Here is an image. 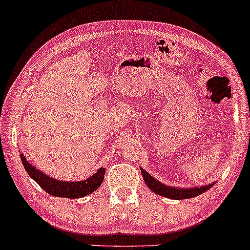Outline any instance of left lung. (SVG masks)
Returning <instances> with one entry per match:
<instances>
[{"label":"left lung","instance_id":"1","mask_svg":"<svg viewBox=\"0 0 250 250\" xmlns=\"http://www.w3.org/2000/svg\"><path fill=\"white\" fill-rule=\"evenodd\" d=\"M141 173L145 180L146 185L148 186L149 189L157 195H161V196L169 197V199L173 200H183V199H190V197L197 196V195L205 193L208 189L213 187V185L208 186H202V187H196V188H175L170 187V186H166L163 183L159 182L157 180H155L151 175H149L147 171L143 170L141 168Z\"/></svg>","mask_w":250,"mask_h":250}]
</instances>
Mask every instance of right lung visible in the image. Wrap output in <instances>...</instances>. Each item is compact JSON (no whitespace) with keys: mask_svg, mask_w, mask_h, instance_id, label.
I'll list each match as a JSON object with an SVG mask.
<instances>
[{"mask_svg":"<svg viewBox=\"0 0 250 250\" xmlns=\"http://www.w3.org/2000/svg\"><path fill=\"white\" fill-rule=\"evenodd\" d=\"M22 163H23L24 169L27 173L33 179L37 185L41 187L43 190L47 191L48 194L57 197H68V199H77V197H83L96 190L101 186L103 177H104L105 169L100 168L93 176L84 181H75V182H64V181H57L51 179L48 175L41 173L40 170L31 166L29 162L25 160L24 155L21 154Z\"/></svg>","mask_w":250,"mask_h":250,"instance_id":"1","label":"right lung"}]
</instances>
